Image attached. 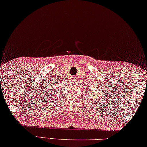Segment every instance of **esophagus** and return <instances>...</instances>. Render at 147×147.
Masks as SVG:
<instances>
[{
	"instance_id": "esophagus-1",
	"label": "esophagus",
	"mask_w": 147,
	"mask_h": 147,
	"mask_svg": "<svg viewBox=\"0 0 147 147\" xmlns=\"http://www.w3.org/2000/svg\"><path fill=\"white\" fill-rule=\"evenodd\" d=\"M73 79H74V80H75L76 78H73Z\"/></svg>"
}]
</instances>
